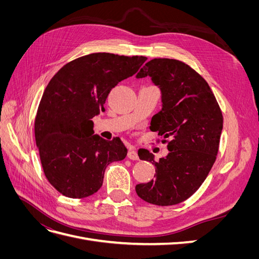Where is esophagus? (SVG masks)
<instances>
[{
    "label": "esophagus",
    "mask_w": 259,
    "mask_h": 259,
    "mask_svg": "<svg viewBox=\"0 0 259 259\" xmlns=\"http://www.w3.org/2000/svg\"><path fill=\"white\" fill-rule=\"evenodd\" d=\"M127 158L130 160H138V154H137L136 150H134V149L131 148L128 150V153H127Z\"/></svg>",
    "instance_id": "esophagus-1"
}]
</instances>
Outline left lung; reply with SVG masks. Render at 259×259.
<instances>
[{
    "label": "left lung",
    "mask_w": 259,
    "mask_h": 259,
    "mask_svg": "<svg viewBox=\"0 0 259 259\" xmlns=\"http://www.w3.org/2000/svg\"><path fill=\"white\" fill-rule=\"evenodd\" d=\"M147 75L162 94V109L153 115L151 127L169 152L155 162L148 150L138 151L140 160L155 166V178L135 189L151 204L175 205L199 189L215 163L223 114L207 82L185 62L154 58L136 76Z\"/></svg>",
    "instance_id": "obj_1"
}]
</instances>
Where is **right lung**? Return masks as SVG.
<instances>
[{
	"label": "right lung",
	"instance_id": "add662e5",
	"mask_svg": "<svg viewBox=\"0 0 259 259\" xmlns=\"http://www.w3.org/2000/svg\"><path fill=\"white\" fill-rule=\"evenodd\" d=\"M146 60L90 54L68 62L46 86L34 121L35 143L45 177L62 195L82 199L97 192L106 167L126 156L120 138L94 135L92 119L105 111L114 86L134 75Z\"/></svg>",
	"mask_w": 259,
	"mask_h": 259
}]
</instances>
